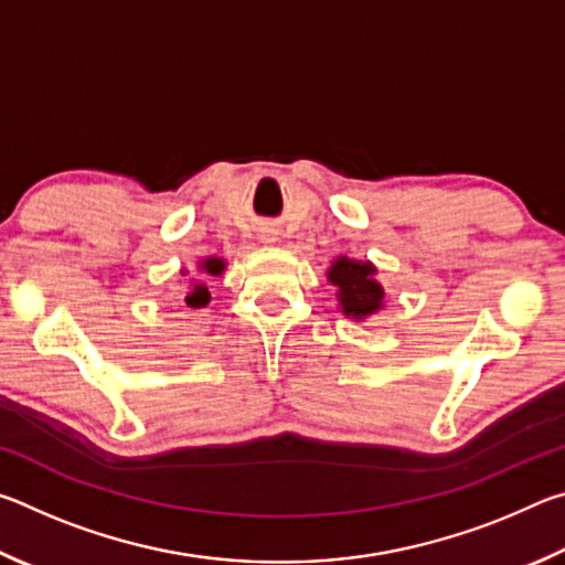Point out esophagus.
I'll list each match as a JSON object with an SVG mask.
<instances>
[{
  "instance_id": "obj_1",
  "label": "esophagus",
  "mask_w": 565,
  "mask_h": 565,
  "mask_svg": "<svg viewBox=\"0 0 565 565\" xmlns=\"http://www.w3.org/2000/svg\"><path fill=\"white\" fill-rule=\"evenodd\" d=\"M262 242H266V244H271V242H274V234H262Z\"/></svg>"
}]
</instances>
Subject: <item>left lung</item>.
I'll return each mask as SVG.
<instances>
[{
	"label": "left lung",
	"instance_id": "1",
	"mask_svg": "<svg viewBox=\"0 0 565 565\" xmlns=\"http://www.w3.org/2000/svg\"><path fill=\"white\" fill-rule=\"evenodd\" d=\"M329 281L337 286L339 306L349 319H366L384 306V286L376 276V266L371 262H356L349 256H339L327 271Z\"/></svg>",
	"mask_w": 565,
	"mask_h": 565
}]
</instances>
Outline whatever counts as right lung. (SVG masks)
<instances>
[{
	"instance_id": "obj_1",
	"label": "right lung",
	"mask_w": 565,
	"mask_h": 565,
	"mask_svg": "<svg viewBox=\"0 0 565 565\" xmlns=\"http://www.w3.org/2000/svg\"><path fill=\"white\" fill-rule=\"evenodd\" d=\"M199 269H202L209 276H222V271L226 269V264H224V259H218V256H209V259L199 264ZM184 301H186L189 309H204V306L212 301V294H209L204 281H194L191 291L184 296Z\"/></svg>"
}]
</instances>
